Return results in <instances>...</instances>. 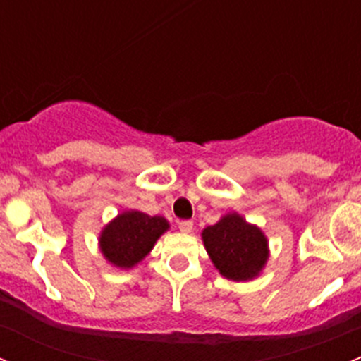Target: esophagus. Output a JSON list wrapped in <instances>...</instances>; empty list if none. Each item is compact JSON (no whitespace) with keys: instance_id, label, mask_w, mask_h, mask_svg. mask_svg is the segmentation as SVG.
I'll use <instances>...</instances> for the list:
<instances>
[{"instance_id":"34e87169","label":"esophagus","mask_w":361,"mask_h":361,"mask_svg":"<svg viewBox=\"0 0 361 361\" xmlns=\"http://www.w3.org/2000/svg\"><path fill=\"white\" fill-rule=\"evenodd\" d=\"M178 228H180L183 234H188V232H192V228H194V221H192V220H181L180 224H178Z\"/></svg>"}]
</instances>
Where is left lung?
I'll use <instances>...</instances> for the list:
<instances>
[{
	"mask_svg": "<svg viewBox=\"0 0 361 361\" xmlns=\"http://www.w3.org/2000/svg\"><path fill=\"white\" fill-rule=\"evenodd\" d=\"M202 241L214 267L232 281H250L267 264V238L238 213L225 214L220 221L204 228Z\"/></svg>",
	"mask_w": 361,
	"mask_h": 361,
	"instance_id": "8db88e82",
	"label": "left lung"
}]
</instances>
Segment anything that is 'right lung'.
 Returning <instances> with one entry per match:
<instances>
[{
    "label": "right lung",
    "instance_id": "1",
    "mask_svg": "<svg viewBox=\"0 0 361 361\" xmlns=\"http://www.w3.org/2000/svg\"><path fill=\"white\" fill-rule=\"evenodd\" d=\"M167 228L169 221L164 216H150L134 209L123 211L101 232V253L115 267L130 269L150 253Z\"/></svg>",
    "mask_w": 361,
    "mask_h": 361
}]
</instances>
